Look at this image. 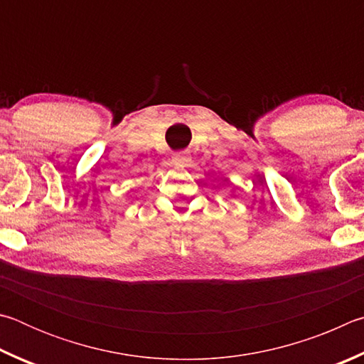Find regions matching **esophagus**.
<instances>
[{"instance_id": "34e87169", "label": "esophagus", "mask_w": 364, "mask_h": 364, "mask_svg": "<svg viewBox=\"0 0 364 364\" xmlns=\"http://www.w3.org/2000/svg\"><path fill=\"white\" fill-rule=\"evenodd\" d=\"M172 161H174L176 164H186L188 161V158L183 155V153H176V155L172 156Z\"/></svg>"}]
</instances>
